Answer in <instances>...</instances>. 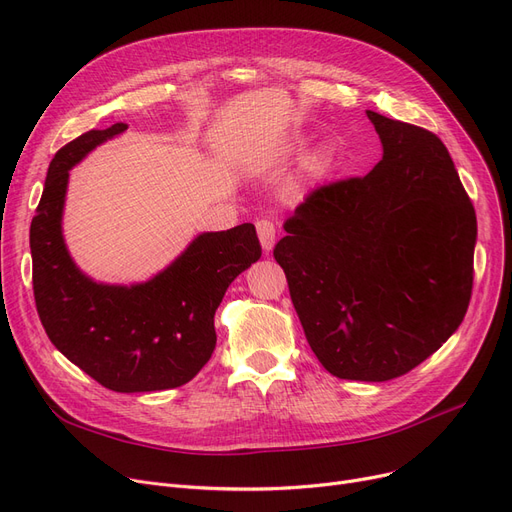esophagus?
Segmentation results:
<instances>
[{
    "label": "esophagus",
    "instance_id": "esophagus-1",
    "mask_svg": "<svg viewBox=\"0 0 512 512\" xmlns=\"http://www.w3.org/2000/svg\"><path fill=\"white\" fill-rule=\"evenodd\" d=\"M255 228H257V234H259L263 251L270 253L274 249V245H276V224L272 220H259L255 224Z\"/></svg>",
    "mask_w": 512,
    "mask_h": 512
}]
</instances>
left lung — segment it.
Wrapping results in <instances>:
<instances>
[{"label":"left lung","instance_id":"1","mask_svg":"<svg viewBox=\"0 0 512 512\" xmlns=\"http://www.w3.org/2000/svg\"><path fill=\"white\" fill-rule=\"evenodd\" d=\"M384 157L315 188L274 257L311 351L340 380L405 375L456 332L473 288L475 209L444 143L367 110Z\"/></svg>","mask_w":512,"mask_h":512}]
</instances>
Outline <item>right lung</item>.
<instances>
[{"label":"right lung","instance_id":"right-lung-1","mask_svg":"<svg viewBox=\"0 0 512 512\" xmlns=\"http://www.w3.org/2000/svg\"><path fill=\"white\" fill-rule=\"evenodd\" d=\"M128 126L89 130L51 159L31 224L33 290L58 351L107 390L155 392L191 382L215 348L213 315L228 286L261 257L253 224L203 232L141 284H103L72 261L62 213L70 170Z\"/></svg>","mask_w":512,"mask_h":512}]
</instances>
